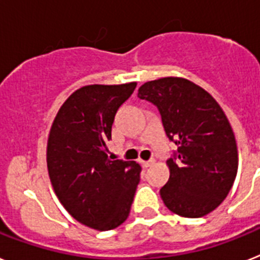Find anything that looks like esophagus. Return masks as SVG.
<instances>
[{
    "mask_svg": "<svg viewBox=\"0 0 260 260\" xmlns=\"http://www.w3.org/2000/svg\"><path fill=\"white\" fill-rule=\"evenodd\" d=\"M140 164L143 165L144 168H149L153 165V160H150V161H144V160H140Z\"/></svg>",
    "mask_w": 260,
    "mask_h": 260,
    "instance_id": "esophagus-1",
    "label": "esophagus"
}]
</instances>
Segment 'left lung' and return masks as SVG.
Segmentation results:
<instances>
[{
  "label": "left lung",
  "mask_w": 260,
  "mask_h": 260,
  "mask_svg": "<svg viewBox=\"0 0 260 260\" xmlns=\"http://www.w3.org/2000/svg\"><path fill=\"white\" fill-rule=\"evenodd\" d=\"M137 96L158 108L167 136L177 145L167 161L169 180L160 189L165 206L186 218L211 213L228 197L238 172L237 141L221 106L177 76L144 83Z\"/></svg>",
  "instance_id": "left-lung-1"
}]
</instances>
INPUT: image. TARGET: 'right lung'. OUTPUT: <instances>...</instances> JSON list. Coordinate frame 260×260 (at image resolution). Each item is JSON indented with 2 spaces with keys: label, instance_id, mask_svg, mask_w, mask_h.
I'll list each match as a JSON object with an SVG mask.
<instances>
[{
  "label": "right lung",
  "instance_id": "right-lung-1",
  "mask_svg": "<svg viewBox=\"0 0 260 260\" xmlns=\"http://www.w3.org/2000/svg\"><path fill=\"white\" fill-rule=\"evenodd\" d=\"M136 82L91 84L76 89L62 104L47 140V171L56 197L78 222L112 230L129 215L141 167L112 160L107 143L119 107Z\"/></svg>",
  "mask_w": 260,
  "mask_h": 260
}]
</instances>
